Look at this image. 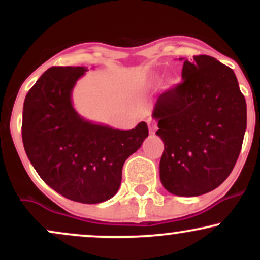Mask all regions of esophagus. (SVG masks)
<instances>
[{
  "mask_svg": "<svg viewBox=\"0 0 260 260\" xmlns=\"http://www.w3.org/2000/svg\"><path fill=\"white\" fill-rule=\"evenodd\" d=\"M148 124H149V132L154 133L155 131H156V128H157L156 123H155V122H153V121H149Z\"/></svg>",
  "mask_w": 260,
  "mask_h": 260,
  "instance_id": "1",
  "label": "esophagus"
}]
</instances>
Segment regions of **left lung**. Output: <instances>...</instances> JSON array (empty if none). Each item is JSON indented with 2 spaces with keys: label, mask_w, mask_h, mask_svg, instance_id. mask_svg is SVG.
Here are the masks:
<instances>
[{
  "label": "left lung",
  "mask_w": 260,
  "mask_h": 260,
  "mask_svg": "<svg viewBox=\"0 0 260 260\" xmlns=\"http://www.w3.org/2000/svg\"><path fill=\"white\" fill-rule=\"evenodd\" d=\"M182 79L153 112L165 148L160 180L172 194L196 197L219 187L235 168L247 105L234 71L210 56L184 59Z\"/></svg>",
  "instance_id": "left-lung-1"
}]
</instances>
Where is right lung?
<instances>
[{
	"label": "right lung",
	"instance_id": "add662e5",
	"mask_svg": "<svg viewBox=\"0 0 260 260\" xmlns=\"http://www.w3.org/2000/svg\"><path fill=\"white\" fill-rule=\"evenodd\" d=\"M85 71L51 67L37 80L24 100L22 138L45 183L71 201L96 204L117 193L124 161L149 131L145 122L120 131L80 117L71 94Z\"/></svg>",
	"mask_w": 260,
	"mask_h": 260
}]
</instances>
